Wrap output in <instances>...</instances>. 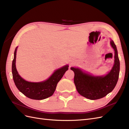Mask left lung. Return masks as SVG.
Here are the masks:
<instances>
[{"instance_id": "1", "label": "left lung", "mask_w": 129, "mask_h": 129, "mask_svg": "<svg viewBox=\"0 0 129 129\" xmlns=\"http://www.w3.org/2000/svg\"><path fill=\"white\" fill-rule=\"evenodd\" d=\"M110 44L115 50V62L111 71L104 76H94L85 73L81 69L72 67L74 72V82L81 95L91 100H98L107 96L114 89L119 77L120 62L114 42Z\"/></svg>"}]
</instances>
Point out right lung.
Instances as JSON below:
<instances>
[{
	"instance_id": "add662e5",
	"label": "right lung",
	"mask_w": 129,
	"mask_h": 129,
	"mask_svg": "<svg viewBox=\"0 0 129 129\" xmlns=\"http://www.w3.org/2000/svg\"><path fill=\"white\" fill-rule=\"evenodd\" d=\"M17 47L14 53L12 66V72L14 83L18 90L29 99L41 100L53 95L57 83L61 79L65 72L68 69V66H63L55 71L48 79L41 82H30L26 81L19 75L15 67Z\"/></svg>"
}]
</instances>
